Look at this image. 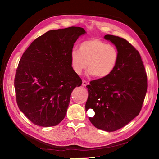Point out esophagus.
Instances as JSON below:
<instances>
[{
  "label": "esophagus",
  "instance_id": "esophagus-1",
  "mask_svg": "<svg viewBox=\"0 0 159 159\" xmlns=\"http://www.w3.org/2000/svg\"><path fill=\"white\" fill-rule=\"evenodd\" d=\"M88 84V83L85 80L82 81V86H84V87H85V86L87 85Z\"/></svg>",
  "mask_w": 159,
  "mask_h": 159
}]
</instances>
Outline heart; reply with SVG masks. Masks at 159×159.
<instances>
[{"label": "heart", "instance_id": "obj_1", "mask_svg": "<svg viewBox=\"0 0 159 159\" xmlns=\"http://www.w3.org/2000/svg\"><path fill=\"white\" fill-rule=\"evenodd\" d=\"M119 56L118 50L113 45L92 38L81 42L79 50H72L70 59L72 68L77 74H81L88 66L89 75L103 78L116 68Z\"/></svg>", "mask_w": 159, "mask_h": 159}]
</instances>
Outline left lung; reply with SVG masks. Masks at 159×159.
I'll return each instance as SVG.
<instances>
[{"label":"left lung","mask_w":159,"mask_h":159,"mask_svg":"<svg viewBox=\"0 0 159 159\" xmlns=\"http://www.w3.org/2000/svg\"><path fill=\"white\" fill-rule=\"evenodd\" d=\"M119 52L116 68L105 78L90 81L85 110L93 125L112 132L125 126L140 113L147 90V77L139 52L124 38L107 34Z\"/></svg>","instance_id":"8db88e82"}]
</instances>
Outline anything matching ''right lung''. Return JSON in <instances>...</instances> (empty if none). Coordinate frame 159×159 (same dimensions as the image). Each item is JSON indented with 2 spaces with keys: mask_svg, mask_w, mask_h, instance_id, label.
Instances as JSON below:
<instances>
[{
  "mask_svg": "<svg viewBox=\"0 0 159 159\" xmlns=\"http://www.w3.org/2000/svg\"><path fill=\"white\" fill-rule=\"evenodd\" d=\"M83 28L52 30L37 38L24 53L14 78L17 105L38 126L52 127L66 116L72 91L82 81L70 55Z\"/></svg>",
  "mask_w": 159,
  "mask_h": 159,
  "instance_id": "add662e5",
  "label": "right lung"
}]
</instances>
